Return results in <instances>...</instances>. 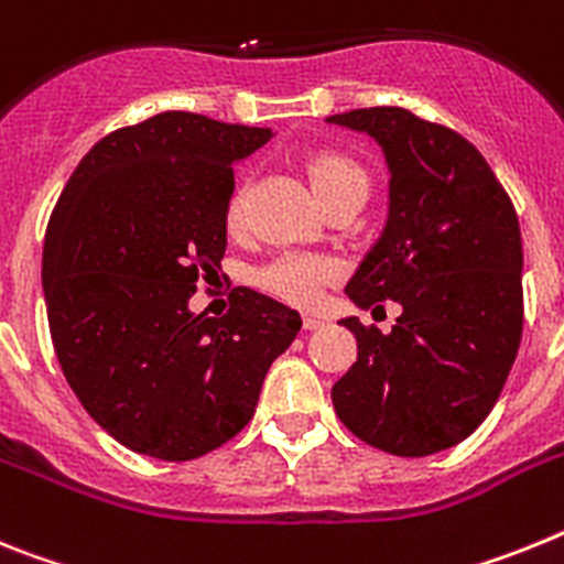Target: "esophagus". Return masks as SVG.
I'll use <instances>...</instances> for the list:
<instances>
[{
	"label": "esophagus",
	"mask_w": 564,
	"mask_h": 564,
	"mask_svg": "<svg viewBox=\"0 0 564 564\" xmlns=\"http://www.w3.org/2000/svg\"><path fill=\"white\" fill-rule=\"evenodd\" d=\"M323 323H326V321H323L321 315H306V317H303V326H306V329H321Z\"/></svg>",
	"instance_id": "34e87169"
}]
</instances>
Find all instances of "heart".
Here are the masks:
<instances>
[{"mask_svg": "<svg viewBox=\"0 0 564 564\" xmlns=\"http://www.w3.org/2000/svg\"><path fill=\"white\" fill-rule=\"evenodd\" d=\"M310 178L326 207L343 198H366L371 187V178L364 164H357L351 155L335 153V150H323V153L312 155ZM224 221H227L229 232H241L243 221H247V189L229 195ZM335 278L337 263L329 258L289 252L258 269L254 281L261 289H267L269 295L281 297V301L295 303V306H312V303L321 301L323 289L329 286Z\"/></svg>", "mask_w": 564, "mask_h": 564, "instance_id": "heart-1", "label": "heart"}]
</instances>
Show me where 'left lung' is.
I'll return each instance as SVG.
<instances>
[{"label":"left lung","mask_w":564,"mask_h":564,"mask_svg":"<svg viewBox=\"0 0 564 564\" xmlns=\"http://www.w3.org/2000/svg\"><path fill=\"white\" fill-rule=\"evenodd\" d=\"M329 124L366 133L389 166V218L346 283L360 310L400 306L389 335L357 317V360L332 386L346 429L398 457L463 443L497 403L522 337L517 213L471 141L403 107Z\"/></svg>","instance_id":"1"}]
</instances>
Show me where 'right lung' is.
Listing matches in <instances>:
<instances>
[{
  "mask_svg": "<svg viewBox=\"0 0 564 564\" xmlns=\"http://www.w3.org/2000/svg\"><path fill=\"white\" fill-rule=\"evenodd\" d=\"M269 139V127L159 112L105 135L58 195L42 252L53 349L87 414L130 452L184 463L232 440L301 332L295 310L254 289L224 317L189 312L221 269L232 164Z\"/></svg>",
  "mask_w": 564,
  "mask_h": 564,
  "instance_id": "obj_1",
  "label": "right lung"
}]
</instances>
